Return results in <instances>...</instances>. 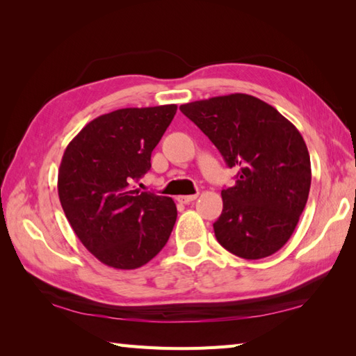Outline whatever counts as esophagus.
I'll use <instances>...</instances> for the list:
<instances>
[{
    "mask_svg": "<svg viewBox=\"0 0 356 356\" xmlns=\"http://www.w3.org/2000/svg\"><path fill=\"white\" fill-rule=\"evenodd\" d=\"M195 199H197V194H191V195H179L177 197V202H180V203H191V202H194Z\"/></svg>",
    "mask_w": 356,
    "mask_h": 356,
    "instance_id": "34e87169",
    "label": "esophagus"
}]
</instances>
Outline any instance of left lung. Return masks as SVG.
Instances as JSON below:
<instances>
[{
    "mask_svg": "<svg viewBox=\"0 0 356 356\" xmlns=\"http://www.w3.org/2000/svg\"><path fill=\"white\" fill-rule=\"evenodd\" d=\"M180 111L238 171L236 185L222 190L218 243L246 260L275 254L291 238L311 190L303 136L272 105L245 93L184 104Z\"/></svg>",
    "mask_w": 356,
    "mask_h": 356,
    "instance_id": "1",
    "label": "left lung"
}]
</instances>
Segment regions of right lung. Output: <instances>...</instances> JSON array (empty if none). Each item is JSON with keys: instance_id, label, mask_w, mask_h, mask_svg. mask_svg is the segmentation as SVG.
<instances>
[{"instance_id": "add662e5", "label": "right lung", "mask_w": 356, "mask_h": 356, "mask_svg": "<svg viewBox=\"0 0 356 356\" xmlns=\"http://www.w3.org/2000/svg\"><path fill=\"white\" fill-rule=\"evenodd\" d=\"M177 105L120 108L88 122L67 145L58 195L67 220L101 263L136 269L162 251L177 218L171 197L142 193L151 153Z\"/></svg>"}]
</instances>
